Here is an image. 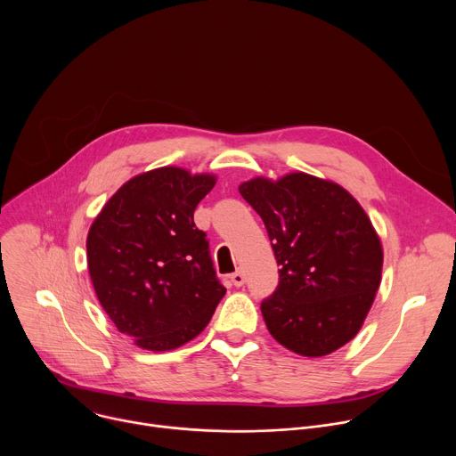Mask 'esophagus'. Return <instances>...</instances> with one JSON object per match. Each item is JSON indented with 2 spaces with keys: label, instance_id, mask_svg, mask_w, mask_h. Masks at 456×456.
Masks as SVG:
<instances>
[{
  "label": "esophagus",
  "instance_id": "esophagus-1",
  "mask_svg": "<svg viewBox=\"0 0 456 456\" xmlns=\"http://www.w3.org/2000/svg\"><path fill=\"white\" fill-rule=\"evenodd\" d=\"M231 281L234 287H241L245 283V274L243 271H236L234 274H231Z\"/></svg>",
  "mask_w": 456,
  "mask_h": 456
}]
</instances>
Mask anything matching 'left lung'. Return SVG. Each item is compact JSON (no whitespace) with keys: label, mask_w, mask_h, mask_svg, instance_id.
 Returning a JSON list of instances; mask_svg holds the SVG:
<instances>
[{"label":"left lung","mask_w":456,"mask_h":456,"mask_svg":"<svg viewBox=\"0 0 456 456\" xmlns=\"http://www.w3.org/2000/svg\"><path fill=\"white\" fill-rule=\"evenodd\" d=\"M238 189L262 216L281 267L262 303L271 336L303 357L350 343L382 274V243L366 211L343 185L303 171L254 176Z\"/></svg>","instance_id":"8db88e82"}]
</instances>
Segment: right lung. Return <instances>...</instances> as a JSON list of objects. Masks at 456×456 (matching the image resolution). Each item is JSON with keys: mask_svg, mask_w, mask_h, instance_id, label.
Masks as SVG:
<instances>
[{"mask_svg": "<svg viewBox=\"0 0 456 456\" xmlns=\"http://www.w3.org/2000/svg\"><path fill=\"white\" fill-rule=\"evenodd\" d=\"M216 175L164 166L122 183L90 225L88 273L118 332L150 352L197 338L225 294L194 209Z\"/></svg>", "mask_w": 456, "mask_h": 456, "instance_id": "1", "label": "right lung"}]
</instances>
